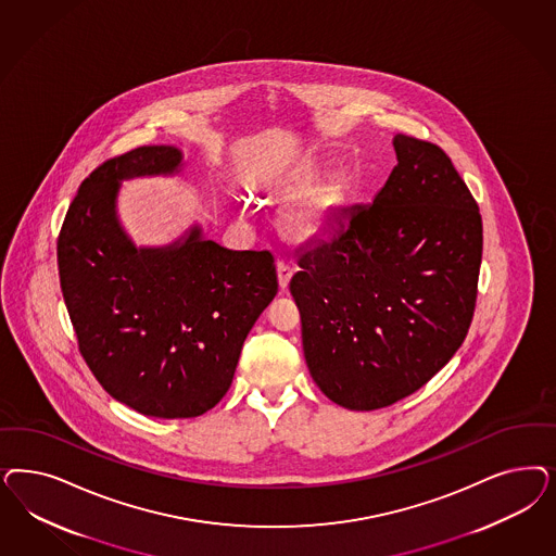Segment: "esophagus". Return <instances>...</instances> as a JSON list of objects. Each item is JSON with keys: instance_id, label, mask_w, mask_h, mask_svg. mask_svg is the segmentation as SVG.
<instances>
[{"instance_id": "34e87169", "label": "esophagus", "mask_w": 556, "mask_h": 556, "mask_svg": "<svg viewBox=\"0 0 556 556\" xmlns=\"http://www.w3.org/2000/svg\"><path fill=\"white\" fill-rule=\"evenodd\" d=\"M276 269H278V282H280V288H287L290 278H292V268L288 266L287 262H278Z\"/></svg>"}]
</instances>
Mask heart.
Instances as JSON below:
<instances>
[{"instance_id": "heart-1", "label": "heart", "mask_w": 556, "mask_h": 556, "mask_svg": "<svg viewBox=\"0 0 556 556\" xmlns=\"http://www.w3.org/2000/svg\"><path fill=\"white\" fill-rule=\"evenodd\" d=\"M340 200L333 192H319L299 200L287 215L288 233L299 241L319 239L331 231Z\"/></svg>"}]
</instances>
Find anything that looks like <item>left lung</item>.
Segmentation results:
<instances>
[{
  "mask_svg": "<svg viewBox=\"0 0 556 556\" xmlns=\"http://www.w3.org/2000/svg\"><path fill=\"white\" fill-rule=\"evenodd\" d=\"M394 165L372 204L336 218L299 253L290 292L306 366L352 412L421 389L465 341L483 255L481 213L448 155L394 135Z\"/></svg>",
  "mask_w": 556,
  "mask_h": 556,
  "instance_id": "obj_1",
  "label": "left lung"
}]
</instances>
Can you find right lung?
<instances>
[{
	"label": "right lung",
	"mask_w": 556,
	"mask_h": 556,
	"mask_svg": "<svg viewBox=\"0 0 556 556\" xmlns=\"http://www.w3.org/2000/svg\"><path fill=\"white\" fill-rule=\"evenodd\" d=\"M181 167L174 144L102 163L79 186L56 243L63 299L93 377L126 407L162 419L215 407L278 292L269 251L227 250L200 225L167 245H135L118 216L123 181Z\"/></svg>",
	"instance_id": "right-lung-1"
}]
</instances>
